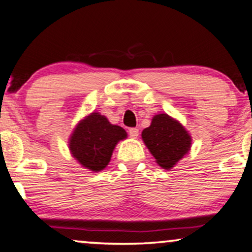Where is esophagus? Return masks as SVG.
I'll return each instance as SVG.
<instances>
[{
    "mask_svg": "<svg viewBox=\"0 0 252 252\" xmlns=\"http://www.w3.org/2000/svg\"><path fill=\"white\" fill-rule=\"evenodd\" d=\"M129 134H130V137L137 138L138 134H139V129H137V127H130Z\"/></svg>",
    "mask_w": 252,
    "mask_h": 252,
    "instance_id": "1",
    "label": "esophagus"
}]
</instances>
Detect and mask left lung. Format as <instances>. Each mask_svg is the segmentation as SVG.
Segmentation results:
<instances>
[{"mask_svg": "<svg viewBox=\"0 0 252 252\" xmlns=\"http://www.w3.org/2000/svg\"><path fill=\"white\" fill-rule=\"evenodd\" d=\"M144 143L163 169H171L190 148V136L166 114L155 115L141 133Z\"/></svg>", "mask_w": 252, "mask_h": 252, "instance_id": "left-lung-1", "label": "left lung"}]
</instances>
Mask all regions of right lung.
<instances>
[{
    "instance_id": "right-lung-1",
    "label": "right lung",
    "mask_w": 252,
    "mask_h": 252,
    "mask_svg": "<svg viewBox=\"0 0 252 252\" xmlns=\"http://www.w3.org/2000/svg\"><path fill=\"white\" fill-rule=\"evenodd\" d=\"M125 138L126 132L123 127L113 126L105 116L92 113L75 127L69 150L84 168L97 172L108 164L116 144Z\"/></svg>"
}]
</instances>
